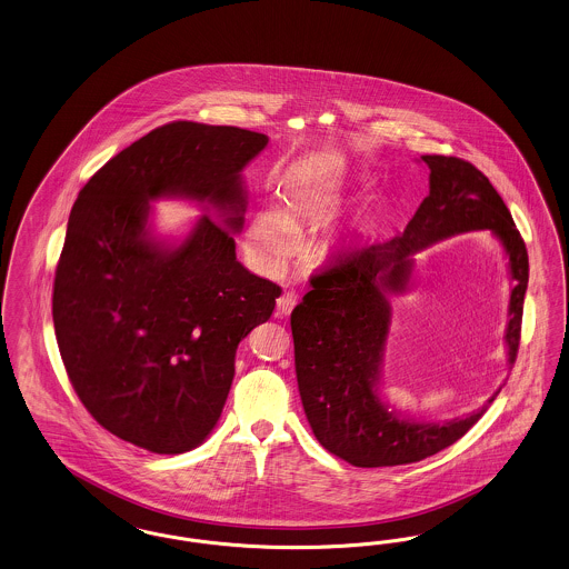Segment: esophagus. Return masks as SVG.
Returning <instances> with one entry per match:
<instances>
[{
	"mask_svg": "<svg viewBox=\"0 0 569 569\" xmlns=\"http://www.w3.org/2000/svg\"><path fill=\"white\" fill-rule=\"evenodd\" d=\"M297 306V296L293 291H287L278 297V315L280 317H289L291 310Z\"/></svg>",
	"mask_w": 569,
	"mask_h": 569,
	"instance_id": "34e87169",
	"label": "esophagus"
}]
</instances>
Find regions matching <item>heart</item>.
Returning <instances> with one entry per match:
<instances>
[{"label": "heart", "mask_w": 569, "mask_h": 569, "mask_svg": "<svg viewBox=\"0 0 569 569\" xmlns=\"http://www.w3.org/2000/svg\"><path fill=\"white\" fill-rule=\"evenodd\" d=\"M306 221V208L297 198H289L287 210L261 208L252 214L247 227V247L254 261L276 272L296 250V233L301 231Z\"/></svg>", "instance_id": "1"}]
</instances>
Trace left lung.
<instances>
[{"label": "left lung", "mask_w": 569, "mask_h": 569, "mask_svg": "<svg viewBox=\"0 0 569 569\" xmlns=\"http://www.w3.org/2000/svg\"><path fill=\"white\" fill-rule=\"evenodd\" d=\"M429 196L387 242L352 248L325 270L291 312L299 396L308 422L331 455L357 468H389L431 457L463 438L493 403L463 419H401L378 397L382 355L391 325V299L406 293L415 254L457 233L491 229L510 259L515 289L506 345L517 361L529 257L519 229L489 178L470 161L422 154Z\"/></svg>", "instance_id": "1"}]
</instances>
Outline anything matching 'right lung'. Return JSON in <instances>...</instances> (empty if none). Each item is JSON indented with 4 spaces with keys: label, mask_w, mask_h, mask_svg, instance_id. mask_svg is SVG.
Instances as JSON below:
<instances>
[{
    "label": "right lung",
    "mask_w": 569,
    "mask_h": 569,
    "mask_svg": "<svg viewBox=\"0 0 569 569\" xmlns=\"http://www.w3.org/2000/svg\"><path fill=\"white\" fill-rule=\"evenodd\" d=\"M268 136L173 121L112 157L80 189L52 284V322L76 396L103 429L157 455L201 445L221 417L236 348L272 317L280 287L236 259L240 172ZM204 216L178 248L148 229L149 199Z\"/></svg>",
    "instance_id": "add662e5"
}]
</instances>
